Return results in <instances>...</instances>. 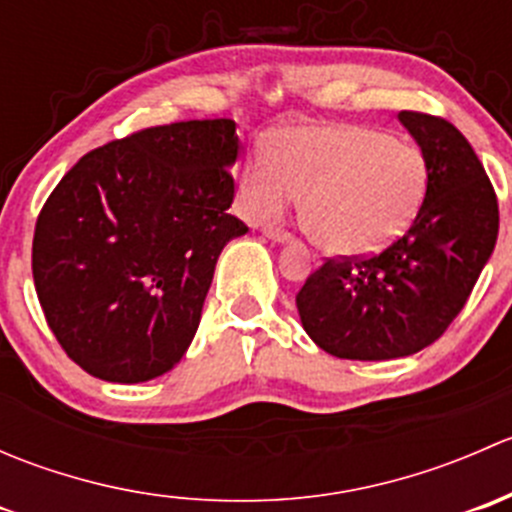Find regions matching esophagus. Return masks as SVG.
I'll use <instances>...</instances> for the list:
<instances>
[{"label": "esophagus", "instance_id": "esophagus-1", "mask_svg": "<svg viewBox=\"0 0 512 512\" xmlns=\"http://www.w3.org/2000/svg\"><path fill=\"white\" fill-rule=\"evenodd\" d=\"M265 235L275 242H287L289 240V232L285 227H277V225H267L265 227Z\"/></svg>", "mask_w": 512, "mask_h": 512}]
</instances>
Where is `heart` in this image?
Masks as SVG:
<instances>
[{
  "label": "heart",
  "instance_id": "1",
  "mask_svg": "<svg viewBox=\"0 0 512 512\" xmlns=\"http://www.w3.org/2000/svg\"><path fill=\"white\" fill-rule=\"evenodd\" d=\"M428 158L416 143L356 123L294 126L257 153L242 183L252 220L275 218L299 198L304 235L329 255H371L404 235L428 190Z\"/></svg>",
  "mask_w": 512,
  "mask_h": 512
}]
</instances>
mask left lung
<instances>
[{
    "instance_id": "1",
    "label": "left lung",
    "mask_w": 512,
    "mask_h": 512,
    "mask_svg": "<svg viewBox=\"0 0 512 512\" xmlns=\"http://www.w3.org/2000/svg\"><path fill=\"white\" fill-rule=\"evenodd\" d=\"M399 121L431 168L414 223L376 255L329 257L297 292L304 332L339 359H399L436 342L498 240V198L466 136L431 113Z\"/></svg>"
}]
</instances>
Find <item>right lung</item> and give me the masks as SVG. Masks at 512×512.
<instances>
[{
    "instance_id": "1",
    "label": "right lung",
    "mask_w": 512,
    "mask_h": 512,
    "mask_svg": "<svg viewBox=\"0 0 512 512\" xmlns=\"http://www.w3.org/2000/svg\"><path fill=\"white\" fill-rule=\"evenodd\" d=\"M237 148L230 118L143 128L86 153L51 190L34 227L36 297L91 376L138 384L188 352L215 262L247 232L227 213Z\"/></svg>"
}]
</instances>
